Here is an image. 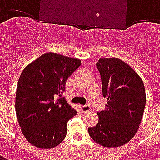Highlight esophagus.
I'll return each instance as SVG.
<instances>
[{
    "mask_svg": "<svg viewBox=\"0 0 160 160\" xmlns=\"http://www.w3.org/2000/svg\"><path fill=\"white\" fill-rule=\"evenodd\" d=\"M80 109L81 112H83V113H86V112H88V111H91L89 105H80Z\"/></svg>",
    "mask_w": 160,
    "mask_h": 160,
    "instance_id": "1",
    "label": "esophagus"
}]
</instances>
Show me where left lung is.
I'll return each mask as SVG.
<instances>
[{
  "mask_svg": "<svg viewBox=\"0 0 160 160\" xmlns=\"http://www.w3.org/2000/svg\"><path fill=\"white\" fill-rule=\"evenodd\" d=\"M96 66L107 104L98 112V122L88 128V132L105 148L120 147L134 137L141 124L146 105L144 84L129 65L118 58H100Z\"/></svg>",
  "mask_w": 160,
  "mask_h": 160,
  "instance_id": "left-lung-1",
  "label": "left lung"
}]
</instances>
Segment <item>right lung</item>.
<instances>
[{"mask_svg": "<svg viewBox=\"0 0 160 160\" xmlns=\"http://www.w3.org/2000/svg\"><path fill=\"white\" fill-rule=\"evenodd\" d=\"M80 66V60L49 52L23 70L15 110L23 134L33 146L49 149L64 140L68 122L76 111L62 94L67 79Z\"/></svg>", "mask_w": 160, "mask_h": 160, "instance_id": "right-lung-1", "label": "right lung"}]
</instances>
